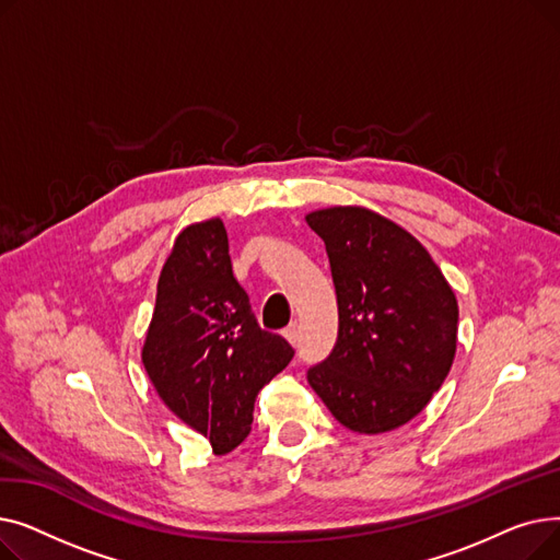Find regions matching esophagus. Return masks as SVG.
I'll return each mask as SVG.
<instances>
[{"label": "esophagus", "mask_w": 560, "mask_h": 560, "mask_svg": "<svg viewBox=\"0 0 560 560\" xmlns=\"http://www.w3.org/2000/svg\"><path fill=\"white\" fill-rule=\"evenodd\" d=\"M283 336H285V340H288L290 345H298V342H300V327H298V325H290V327L283 331Z\"/></svg>", "instance_id": "34e87169"}]
</instances>
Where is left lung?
<instances>
[{
    "mask_svg": "<svg viewBox=\"0 0 560 560\" xmlns=\"http://www.w3.org/2000/svg\"><path fill=\"white\" fill-rule=\"evenodd\" d=\"M325 241L338 300V340L308 370L331 416L359 433H386L422 413L456 354L458 304L429 252L363 206L306 215Z\"/></svg>",
    "mask_w": 560,
    "mask_h": 560,
    "instance_id": "obj_1",
    "label": "left lung"
}]
</instances>
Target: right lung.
<instances>
[{"label":"right lung","mask_w":560,"mask_h":560,"mask_svg":"<svg viewBox=\"0 0 560 560\" xmlns=\"http://www.w3.org/2000/svg\"><path fill=\"white\" fill-rule=\"evenodd\" d=\"M295 349L262 331L235 281L220 218L186 226L163 265L142 365L159 397L213 454L238 447L252 431L254 401Z\"/></svg>","instance_id":"add662e5"}]
</instances>
